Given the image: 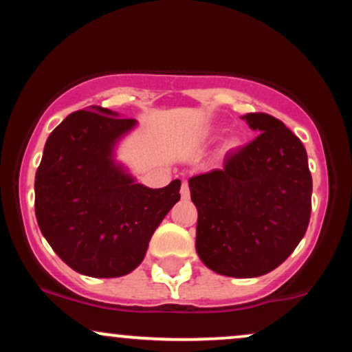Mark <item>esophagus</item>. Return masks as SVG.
<instances>
[{
	"mask_svg": "<svg viewBox=\"0 0 352 352\" xmlns=\"http://www.w3.org/2000/svg\"><path fill=\"white\" fill-rule=\"evenodd\" d=\"M180 195H182V199H184V200L190 199V188H188L187 182H184V184H182V187H180Z\"/></svg>",
	"mask_w": 352,
	"mask_h": 352,
	"instance_id": "obj_1",
	"label": "esophagus"
}]
</instances>
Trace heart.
Segmentation results:
<instances>
[{
	"label": "heart",
	"mask_w": 352,
	"mask_h": 352,
	"mask_svg": "<svg viewBox=\"0 0 352 352\" xmlns=\"http://www.w3.org/2000/svg\"><path fill=\"white\" fill-rule=\"evenodd\" d=\"M240 145H241V140L238 139V137H230L227 142H225V151L233 152V151H236Z\"/></svg>",
	"instance_id": "heart-1"
}]
</instances>
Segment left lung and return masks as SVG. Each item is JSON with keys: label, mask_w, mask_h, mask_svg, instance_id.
Instances as JSON below:
<instances>
[{"label": "left lung", "mask_w": 352, "mask_h": 352, "mask_svg": "<svg viewBox=\"0 0 352 352\" xmlns=\"http://www.w3.org/2000/svg\"><path fill=\"white\" fill-rule=\"evenodd\" d=\"M241 119L261 134L188 187L200 260L223 276L254 278L278 268L305 236L313 179L305 145L281 120L263 112Z\"/></svg>", "instance_id": "8db88e82"}]
</instances>
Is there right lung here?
<instances>
[{"label": "right lung", "instance_id": "add662e5", "mask_svg": "<svg viewBox=\"0 0 352 352\" xmlns=\"http://www.w3.org/2000/svg\"><path fill=\"white\" fill-rule=\"evenodd\" d=\"M137 125L109 109L72 112L44 145L34 180L39 230L74 272L117 278L142 263L160 221L180 200V180L137 184L116 145Z\"/></svg>", "mask_w": 352, "mask_h": 352}]
</instances>
